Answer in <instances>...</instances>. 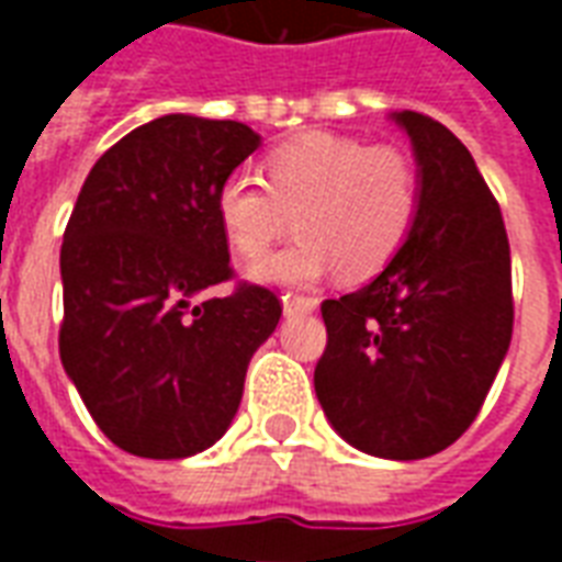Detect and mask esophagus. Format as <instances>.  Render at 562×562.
I'll list each match as a JSON object with an SVG mask.
<instances>
[{"label": "esophagus", "mask_w": 562, "mask_h": 562, "mask_svg": "<svg viewBox=\"0 0 562 562\" xmlns=\"http://www.w3.org/2000/svg\"><path fill=\"white\" fill-rule=\"evenodd\" d=\"M318 306L316 297H304V294H282V313L285 316H306Z\"/></svg>", "instance_id": "1"}]
</instances>
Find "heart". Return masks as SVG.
I'll use <instances>...</instances> for the list:
<instances>
[{"instance_id": "heart-1", "label": "heart", "mask_w": 562, "mask_h": 562, "mask_svg": "<svg viewBox=\"0 0 562 562\" xmlns=\"http://www.w3.org/2000/svg\"><path fill=\"white\" fill-rule=\"evenodd\" d=\"M422 204V177L401 147L346 135H304L273 149L268 180L240 168L222 180L216 216L234 252L265 256L297 225L301 237L249 268L268 285H316L334 270L367 280L401 252Z\"/></svg>"}]
</instances>
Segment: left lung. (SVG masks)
Instances as JSON below:
<instances>
[{"instance_id":"1","label":"left lung","mask_w":562,"mask_h":562,"mask_svg":"<svg viewBox=\"0 0 562 562\" xmlns=\"http://www.w3.org/2000/svg\"><path fill=\"white\" fill-rule=\"evenodd\" d=\"M422 204L401 252L364 289L322 304L316 397L358 451L422 460L482 409L512 342V258L499 204L442 123L394 111Z\"/></svg>"}]
</instances>
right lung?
<instances>
[{"mask_svg":"<svg viewBox=\"0 0 562 562\" xmlns=\"http://www.w3.org/2000/svg\"><path fill=\"white\" fill-rule=\"evenodd\" d=\"M258 147L244 123L168 114L116 140L80 189L59 252V358L128 454L192 458L222 439L280 325L261 285L210 294L232 277L216 192Z\"/></svg>","mask_w":562,"mask_h":562,"instance_id":"add662e5","label":"right lung"}]
</instances>
